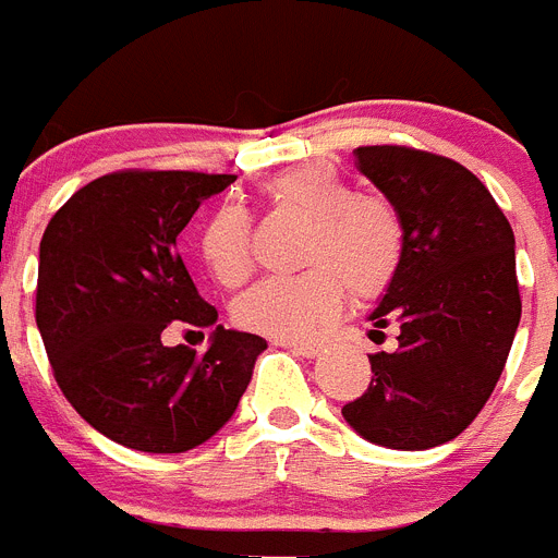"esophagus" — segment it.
<instances>
[{
  "label": "esophagus",
  "instance_id": "esophagus-1",
  "mask_svg": "<svg viewBox=\"0 0 558 558\" xmlns=\"http://www.w3.org/2000/svg\"><path fill=\"white\" fill-rule=\"evenodd\" d=\"M288 349H293L295 354H302V357L313 360V357H322L324 354V343L322 340H293V343H284Z\"/></svg>",
  "mask_w": 558,
  "mask_h": 558
}]
</instances>
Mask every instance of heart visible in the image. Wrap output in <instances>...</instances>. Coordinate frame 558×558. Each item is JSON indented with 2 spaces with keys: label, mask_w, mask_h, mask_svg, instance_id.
<instances>
[{
  "label": "heart",
  "mask_w": 558,
  "mask_h": 558,
  "mask_svg": "<svg viewBox=\"0 0 558 558\" xmlns=\"http://www.w3.org/2000/svg\"><path fill=\"white\" fill-rule=\"evenodd\" d=\"M265 198L307 220L299 276H270L234 302V322L274 340H302L332 322L347 290L377 299L391 288L405 259V226L388 201L360 195L322 165L279 172ZM201 259L226 288L251 274V223L240 206H220L201 229Z\"/></svg>",
  "instance_id": "b5f03b06"
}]
</instances>
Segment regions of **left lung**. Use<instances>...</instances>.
I'll list each match as a JSON object with an SVG mask.
<instances>
[{
  "label": "left lung",
  "instance_id": "1",
  "mask_svg": "<svg viewBox=\"0 0 558 558\" xmlns=\"http://www.w3.org/2000/svg\"><path fill=\"white\" fill-rule=\"evenodd\" d=\"M357 170L405 226V259L372 332L399 324L397 352L368 354L372 383L343 405L388 450H430L466 430L495 391L520 324L514 231L458 161L399 145L357 147Z\"/></svg>",
  "mask_w": 558,
  "mask_h": 558
}]
</instances>
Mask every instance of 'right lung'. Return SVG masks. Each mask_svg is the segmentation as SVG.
Returning <instances> with one entry per match:
<instances>
[{
	"label": "right lung",
	"mask_w": 558,
	"mask_h": 558,
	"mask_svg": "<svg viewBox=\"0 0 558 558\" xmlns=\"http://www.w3.org/2000/svg\"><path fill=\"white\" fill-rule=\"evenodd\" d=\"M234 175L111 172L77 190L38 248L36 324L63 397L131 450L186 452L234 416L265 338L223 329L175 236ZM172 320L215 326L210 349L165 348Z\"/></svg>",
	"instance_id": "obj_1"
}]
</instances>
